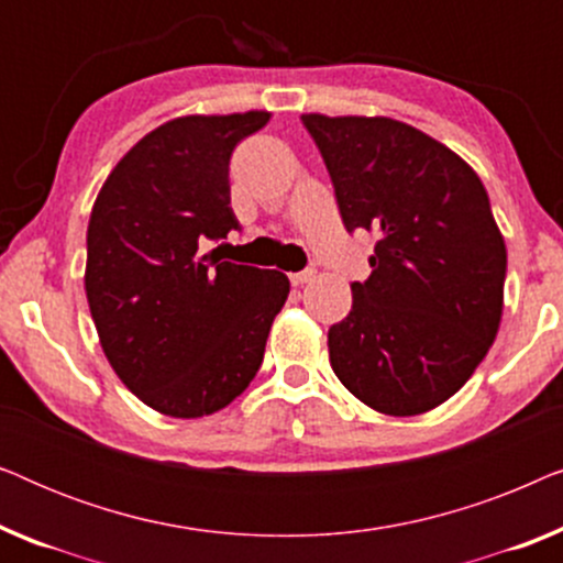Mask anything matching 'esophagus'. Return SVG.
Segmentation results:
<instances>
[{
    "label": "esophagus",
    "mask_w": 563,
    "mask_h": 563,
    "mask_svg": "<svg viewBox=\"0 0 563 563\" xmlns=\"http://www.w3.org/2000/svg\"><path fill=\"white\" fill-rule=\"evenodd\" d=\"M314 276V268H305V272H297V274H289V282L295 284V287H302Z\"/></svg>",
    "instance_id": "esophagus-1"
}]
</instances>
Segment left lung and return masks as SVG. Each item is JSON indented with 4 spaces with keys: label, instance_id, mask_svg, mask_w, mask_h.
I'll return each instance as SVG.
<instances>
[{
    "label": "left lung",
    "instance_id": "obj_1",
    "mask_svg": "<svg viewBox=\"0 0 563 563\" xmlns=\"http://www.w3.org/2000/svg\"><path fill=\"white\" fill-rule=\"evenodd\" d=\"M349 233L376 235L372 274L328 330L330 366L376 412L443 405L495 343L507 251L487 189L435 137L391 118L302 114Z\"/></svg>",
    "mask_w": 563,
    "mask_h": 563
}]
</instances>
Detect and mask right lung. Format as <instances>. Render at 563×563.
Here are the masks:
<instances>
[{
  "label": "right lung",
  "instance_id": "add662e5",
  "mask_svg": "<svg viewBox=\"0 0 563 563\" xmlns=\"http://www.w3.org/2000/svg\"><path fill=\"white\" fill-rule=\"evenodd\" d=\"M272 114H187L141 137L107 176L87 230L91 320L114 374L161 415L222 410L256 376L289 279L220 261L238 230L230 156Z\"/></svg>",
  "mask_w": 563,
  "mask_h": 563
}]
</instances>
